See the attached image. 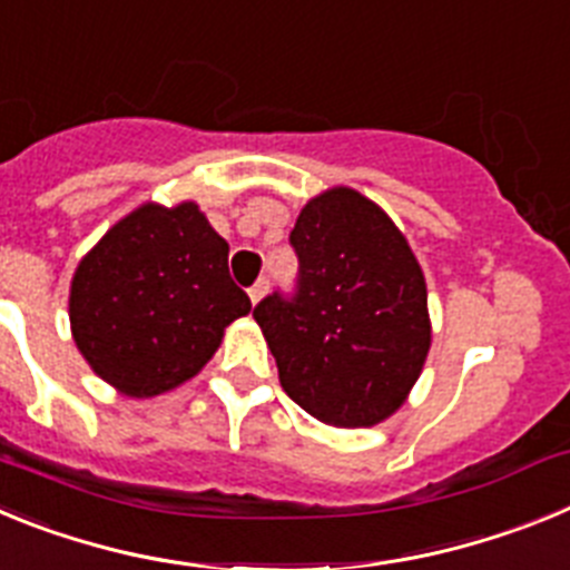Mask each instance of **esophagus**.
I'll use <instances>...</instances> for the list:
<instances>
[{
	"label": "esophagus",
	"instance_id": "esophagus-1",
	"mask_svg": "<svg viewBox=\"0 0 570 570\" xmlns=\"http://www.w3.org/2000/svg\"><path fill=\"white\" fill-rule=\"evenodd\" d=\"M265 288H268V279H256L254 285H250L248 296H250V302H254V305L262 299V296H265Z\"/></svg>",
	"mask_w": 570,
	"mask_h": 570
}]
</instances>
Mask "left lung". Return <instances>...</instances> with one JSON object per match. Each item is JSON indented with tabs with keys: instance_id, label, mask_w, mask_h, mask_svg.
I'll list each match as a JSON object with an SVG mask.
<instances>
[{
	"instance_id": "left-lung-1",
	"label": "left lung",
	"mask_w": 570,
	"mask_h": 570,
	"mask_svg": "<svg viewBox=\"0 0 570 570\" xmlns=\"http://www.w3.org/2000/svg\"><path fill=\"white\" fill-rule=\"evenodd\" d=\"M294 294L254 308L285 394L340 428L376 425L405 402L431 347L420 262L382 208L334 188L302 208L288 236Z\"/></svg>"
}]
</instances>
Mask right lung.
<instances>
[{"label":"right lung","instance_id":"right-lung-1","mask_svg":"<svg viewBox=\"0 0 570 570\" xmlns=\"http://www.w3.org/2000/svg\"><path fill=\"white\" fill-rule=\"evenodd\" d=\"M248 311L228 274V242L194 203L136 208L79 262L70 285L79 351L128 396L190 380Z\"/></svg>","mask_w":570,"mask_h":570}]
</instances>
